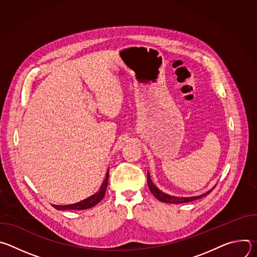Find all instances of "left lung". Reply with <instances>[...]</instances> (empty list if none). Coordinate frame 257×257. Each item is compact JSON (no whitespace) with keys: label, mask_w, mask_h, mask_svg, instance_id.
<instances>
[{"label":"left lung","mask_w":257,"mask_h":257,"mask_svg":"<svg viewBox=\"0 0 257 257\" xmlns=\"http://www.w3.org/2000/svg\"><path fill=\"white\" fill-rule=\"evenodd\" d=\"M148 184H149V188L152 191V193L155 195L156 198H158L160 201L162 202H166V203H184V202H190V201H194L196 199L202 198L204 196H206L215 186H213L211 189H209L207 192L198 195V196H191V197H179V196H173V195H169L163 191H161L152 181L151 175L148 172Z\"/></svg>","instance_id":"obj_1"}]
</instances>
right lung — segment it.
<instances>
[{"label": "right lung", "mask_w": 257, "mask_h": 257, "mask_svg": "<svg viewBox=\"0 0 257 257\" xmlns=\"http://www.w3.org/2000/svg\"><path fill=\"white\" fill-rule=\"evenodd\" d=\"M107 182H108V170L105 174V178L102 182V184L99 188V190L89 196L88 198H85L79 202H76V203H73V204H66V205H57V204H53V206L58 209V210H82V209H87V208H90V207H93L94 205H96L100 200H102L104 194H105V189L107 187Z\"/></svg>", "instance_id": "1"}]
</instances>
